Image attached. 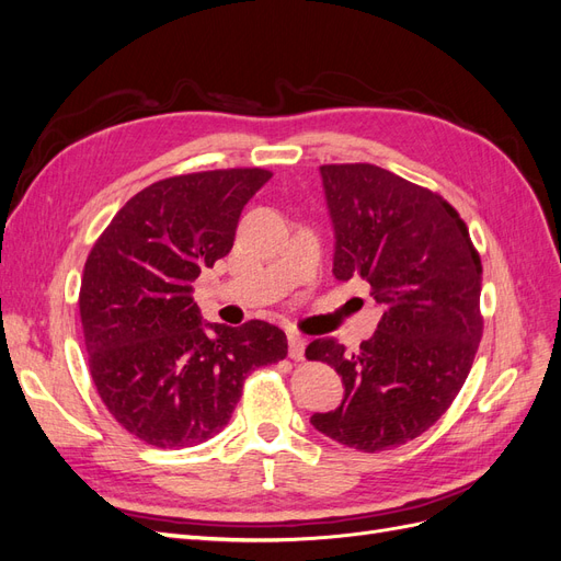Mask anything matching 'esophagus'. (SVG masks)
<instances>
[{"mask_svg":"<svg viewBox=\"0 0 561 561\" xmlns=\"http://www.w3.org/2000/svg\"><path fill=\"white\" fill-rule=\"evenodd\" d=\"M287 344H290V358L301 360L304 348H307V339H304L299 332H290L287 334Z\"/></svg>","mask_w":561,"mask_h":561,"instance_id":"obj_1","label":"esophagus"}]
</instances>
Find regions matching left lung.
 Returning a JSON list of instances; mask_svg holds the SVG:
<instances>
[{
  "label": "left lung",
  "instance_id": "obj_1",
  "mask_svg": "<svg viewBox=\"0 0 561 561\" xmlns=\"http://www.w3.org/2000/svg\"><path fill=\"white\" fill-rule=\"evenodd\" d=\"M336 233L334 276H360L383 316L348 353L313 339L307 358L328 363L344 400L311 423L360 451L400 447L426 433L466 383L478 353L482 260L468 227L437 192L371 163L320 165Z\"/></svg>",
  "mask_w": 561,
  "mask_h": 561
}]
</instances>
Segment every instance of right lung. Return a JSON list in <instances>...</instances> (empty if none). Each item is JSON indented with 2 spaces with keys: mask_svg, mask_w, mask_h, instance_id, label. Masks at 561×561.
Instances as JSON below:
<instances>
[{
  "mask_svg": "<svg viewBox=\"0 0 561 561\" xmlns=\"http://www.w3.org/2000/svg\"><path fill=\"white\" fill-rule=\"evenodd\" d=\"M266 168H219L145 186L98 236L83 264L79 316L93 386L142 443L182 449L222 431L257 367L287 355L264 320L203 325L201 268L233 248L245 203Z\"/></svg>",
  "mask_w": 561,
  "mask_h": 561,
  "instance_id": "right-lung-1",
  "label": "right lung"
}]
</instances>
